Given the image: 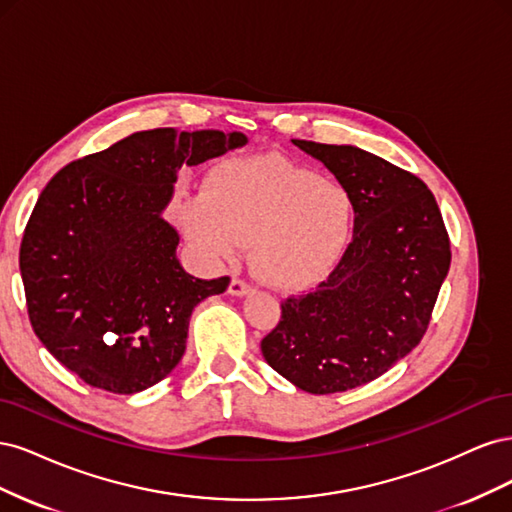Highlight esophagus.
<instances>
[{
	"label": "esophagus",
	"instance_id": "esophagus-1",
	"mask_svg": "<svg viewBox=\"0 0 512 512\" xmlns=\"http://www.w3.org/2000/svg\"><path fill=\"white\" fill-rule=\"evenodd\" d=\"M254 290V286L250 282H245L243 277H232L228 292L235 294V297H243V294H250Z\"/></svg>",
	"mask_w": 512,
	"mask_h": 512
}]
</instances>
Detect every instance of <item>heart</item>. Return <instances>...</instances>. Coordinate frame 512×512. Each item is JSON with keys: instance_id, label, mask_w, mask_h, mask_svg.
Listing matches in <instances>:
<instances>
[{"instance_id": "1", "label": "heart", "mask_w": 512, "mask_h": 512, "mask_svg": "<svg viewBox=\"0 0 512 512\" xmlns=\"http://www.w3.org/2000/svg\"><path fill=\"white\" fill-rule=\"evenodd\" d=\"M181 226L207 258L235 260L250 241L256 275L301 290L327 277L352 235V200L342 183L284 158L228 160L203 192L181 205Z\"/></svg>"}]
</instances>
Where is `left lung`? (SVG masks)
Wrapping results in <instances>:
<instances>
[{
    "mask_svg": "<svg viewBox=\"0 0 512 512\" xmlns=\"http://www.w3.org/2000/svg\"><path fill=\"white\" fill-rule=\"evenodd\" d=\"M292 143L348 190L354 235L327 280L282 301L260 350L301 391L344 393L421 342L451 267V241L436 198L408 170L352 145Z\"/></svg>",
    "mask_w": 512,
    "mask_h": 512,
    "instance_id": "8db88e82",
    "label": "left lung"
}]
</instances>
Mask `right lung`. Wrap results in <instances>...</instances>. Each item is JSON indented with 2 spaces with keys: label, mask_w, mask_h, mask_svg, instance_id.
<instances>
[{
  "label": "right lung",
  "mask_w": 512,
  "mask_h": 512,
  "mask_svg": "<svg viewBox=\"0 0 512 512\" xmlns=\"http://www.w3.org/2000/svg\"><path fill=\"white\" fill-rule=\"evenodd\" d=\"M241 132H136L74 160L46 183L23 232L19 267L34 333L89 386L132 395L185 352L192 309L228 288L177 260L162 220L177 168L245 145Z\"/></svg>",
  "instance_id": "add662e5"
}]
</instances>
